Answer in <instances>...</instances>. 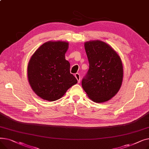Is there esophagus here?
<instances>
[{
  "mask_svg": "<svg viewBox=\"0 0 149 149\" xmlns=\"http://www.w3.org/2000/svg\"><path fill=\"white\" fill-rule=\"evenodd\" d=\"M75 77L77 79V80H78V83H79L80 82V74L79 73H76L75 74Z\"/></svg>",
  "mask_w": 149,
  "mask_h": 149,
  "instance_id": "esophagus-1",
  "label": "esophagus"
}]
</instances>
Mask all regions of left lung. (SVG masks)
Masks as SVG:
<instances>
[{
    "instance_id": "obj_1",
    "label": "left lung",
    "mask_w": 149,
    "mask_h": 149,
    "mask_svg": "<svg viewBox=\"0 0 149 149\" xmlns=\"http://www.w3.org/2000/svg\"><path fill=\"white\" fill-rule=\"evenodd\" d=\"M89 68L81 84L88 96L95 103L105 102L113 97L123 81V67L120 56L104 42L84 43Z\"/></svg>"
}]
</instances>
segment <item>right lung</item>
Listing matches in <instances>:
<instances>
[{"mask_svg": "<svg viewBox=\"0 0 149 149\" xmlns=\"http://www.w3.org/2000/svg\"><path fill=\"white\" fill-rule=\"evenodd\" d=\"M69 43L48 42L31 56L28 65V78L31 88L41 98L54 101L61 98L77 83L70 73V63L65 59Z\"/></svg>", "mask_w": 149, "mask_h": 149, "instance_id": "obj_1", "label": "right lung"}]
</instances>
